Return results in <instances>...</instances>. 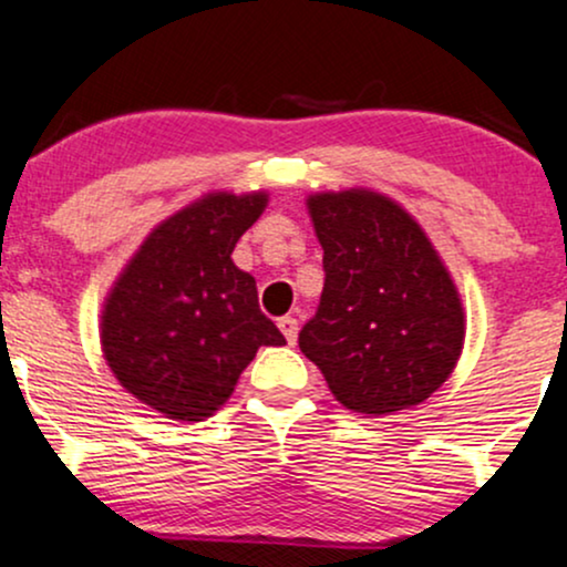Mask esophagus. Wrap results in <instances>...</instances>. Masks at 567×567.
I'll return each mask as SVG.
<instances>
[{"mask_svg": "<svg viewBox=\"0 0 567 567\" xmlns=\"http://www.w3.org/2000/svg\"><path fill=\"white\" fill-rule=\"evenodd\" d=\"M277 324H279V330H282V336L288 338V343H296V338H298V320H296V317H282V320H279Z\"/></svg>", "mask_w": 567, "mask_h": 567, "instance_id": "34e87169", "label": "esophagus"}]
</instances>
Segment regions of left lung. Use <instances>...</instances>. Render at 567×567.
Segmentation results:
<instances>
[{
    "mask_svg": "<svg viewBox=\"0 0 567 567\" xmlns=\"http://www.w3.org/2000/svg\"><path fill=\"white\" fill-rule=\"evenodd\" d=\"M306 207L324 252V288L298 347L351 413L379 419L421 405L464 349V303L445 261L386 194L320 192Z\"/></svg>",
    "mask_w": 567,
    "mask_h": 567,
    "instance_id": "1",
    "label": "left lung"
}]
</instances>
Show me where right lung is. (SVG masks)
<instances>
[{
	"label": "right lung",
	"instance_id": "right-lung-1",
	"mask_svg": "<svg viewBox=\"0 0 567 567\" xmlns=\"http://www.w3.org/2000/svg\"><path fill=\"white\" fill-rule=\"evenodd\" d=\"M266 205V192L188 202L146 234L103 301V360L165 419H210L256 351L285 343L258 309L256 279L231 261Z\"/></svg>",
	"mask_w": 567,
	"mask_h": 567
}]
</instances>
